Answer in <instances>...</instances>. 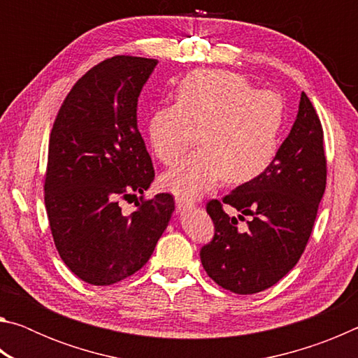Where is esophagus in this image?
<instances>
[{
	"instance_id": "esophagus-1",
	"label": "esophagus",
	"mask_w": 358,
	"mask_h": 358,
	"mask_svg": "<svg viewBox=\"0 0 358 358\" xmlns=\"http://www.w3.org/2000/svg\"><path fill=\"white\" fill-rule=\"evenodd\" d=\"M175 205H177V210L181 211V213H183V211H186V210H189V208L194 207V202L191 201V199L177 196V197H175Z\"/></svg>"
}]
</instances>
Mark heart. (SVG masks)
Instances as JSON below:
<instances>
[{
  "label": "heart",
  "mask_w": 358,
  "mask_h": 358,
  "mask_svg": "<svg viewBox=\"0 0 358 358\" xmlns=\"http://www.w3.org/2000/svg\"><path fill=\"white\" fill-rule=\"evenodd\" d=\"M286 123V102L270 90H256L245 76L202 69L185 76L175 88V104L153 108L148 141L164 166H175L199 134L202 150L161 186L181 197L202 196L220 180L243 185L275 161Z\"/></svg>",
  "instance_id": "1"
}]
</instances>
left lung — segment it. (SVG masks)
I'll use <instances>...</instances> for the list:
<instances>
[{
	"label": "left lung",
	"mask_w": 358,
	"mask_h": 358,
	"mask_svg": "<svg viewBox=\"0 0 358 358\" xmlns=\"http://www.w3.org/2000/svg\"><path fill=\"white\" fill-rule=\"evenodd\" d=\"M325 185L322 124L310 98L301 93L295 123L271 166L222 201L211 199L207 203L215 224L213 240L201 250L207 275L217 286L240 295L276 284L305 251ZM224 203L241 215L229 217ZM245 215L250 221L238 228Z\"/></svg>",
	"instance_id": "left-lung-1"
}]
</instances>
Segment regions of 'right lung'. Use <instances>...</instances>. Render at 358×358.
Returning <instances> with one entry per match:
<instances>
[{
  "label": "right lung",
  "mask_w": 358,
  "mask_h": 358,
  "mask_svg": "<svg viewBox=\"0 0 358 358\" xmlns=\"http://www.w3.org/2000/svg\"><path fill=\"white\" fill-rule=\"evenodd\" d=\"M156 59L117 55L82 76L66 96L48 141L44 201L66 266L110 286L148 262L173 196L145 199L155 169L137 128V99ZM135 203L132 214L120 202Z\"/></svg>",
  "instance_id": "obj_1"
}]
</instances>
